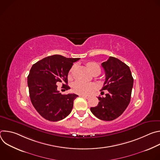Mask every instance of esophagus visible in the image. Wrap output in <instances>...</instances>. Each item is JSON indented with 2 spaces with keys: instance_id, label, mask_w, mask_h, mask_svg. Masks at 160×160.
I'll use <instances>...</instances> for the list:
<instances>
[{
  "instance_id": "obj_1",
  "label": "esophagus",
  "mask_w": 160,
  "mask_h": 160,
  "mask_svg": "<svg viewBox=\"0 0 160 160\" xmlns=\"http://www.w3.org/2000/svg\"><path fill=\"white\" fill-rule=\"evenodd\" d=\"M80 96H82V98H84L85 99H88L90 97V96H88V95H80Z\"/></svg>"
}]
</instances>
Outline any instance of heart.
I'll list each match as a JSON object with an SVG mask.
<instances>
[{
    "label": "heart",
    "instance_id": "obj_1",
    "mask_svg": "<svg viewBox=\"0 0 160 160\" xmlns=\"http://www.w3.org/2000/svg\"><path fill=\"white\" fill-rule=\"evenodd\" d=\"M87 67L89 71L92 73L95 72H99L100 73L101 72V68L98 64L94 62H89L87 63ZM75 70V66H73L70 71L69 74H68V77L70 78H72L73 73ZM94 88L93 85L92 84H88L82 83L80 82H75L72 85V90L75 93L78 94H86L88 92H90Z\"/></svg>",
    "mask_w": 160,
    "mask_h": 160
}]
</instances>
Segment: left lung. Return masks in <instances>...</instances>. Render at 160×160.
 Instances as JSON below:
<instances>
[{
    "mask_svg": "<svg viewBox=\"0 0 160 160\" xmlns=\"http://www.w3.org/2000/svg\"><path fill=\"white\" fill-rule=\"evenodd\" d=\"M106 79L102 90H106L104 97H98L97 106L90 111L100 120L111 121L119 117L128 106L133 83L130 68L120 59L109 57L101 64Z\"/></svg>",
    "mask_w": 160,
    "mask_h": 160,
    "instance_id": "1",
    "label": "left lung"
}]
</instances>
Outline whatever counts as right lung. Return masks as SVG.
I'll use <instances>...</instances> for the list:
<instances>
[{
  "label": "right lung",
  "mask_w": 160,
  "mask_h": 160,
  "mask_svg": "<svg viewBox=\"0 0 160 160\" xmlns=\"http://www.w3.org/2000/svg\"><path fill=\"white\" fill-rule=\"evenodd\" d=\"M80 58H67L61 55L45 58L35 63L28 76V86L31 102L40 115L49 121L58 122L71 112L75 94H61L57 84L70 88L68 84V75L73 62Z\"/></svg>",
  "instance_id": "1"
}]
</instances>
